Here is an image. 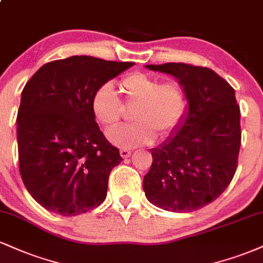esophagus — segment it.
I'll use <instances>...</instances> for the list:
<instances>
[{"instance_id":"34e87169","label":"esophagus","mask_w":263,"mask_h":263,"mask_svg":"<svg viewBox=\"0 0 263 263\" xmlns=\"http://www.w3.org/2000/svg\"><path fill=\"white\" fill-rule=\"evenodd\" d=\"M120 154H121L122 158H128L131 156V151L126 149V148H121V149H120Z\"/></svg>"}]
</instances>
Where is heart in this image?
Masks as SVG:
<instances>
[{
  "mask_svg": "<svg viewBox=\"0 0 263 263\" xmlns=\"http://www.w3.org/2000/svg\"><path fill=\"white\" fill-rule=\"evenodd\" d=\"M122 99L110 83H103L91 96L90 109L98 122L111 128L125 116V107L132 110L135 123L110 129L107 138L120 147L132 148L149 144L157 135L162 140L172 138L181 128L189 110V98L179 81L134 72L120 81Z\"/></svg>",
  "mask_w": 263,
  "mask_h": 263,
  "instance_id": "b5f03b06",
  "label": "heart"
}]
</instances>
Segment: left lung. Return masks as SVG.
Returning a JSON list of instances; mask_svg holds the SVG:
<instances>
[{"label": "left lung", "instance_id": "1", "mask_svg": "<svg viewBox=\"0 0 263 263\" xmlns=\"http://www.w3.org/2000/svg\"><path fill=\"white\" fill-rule=\"evenodd\" d=\"M145 67L178 78L189 98V114L175 137L152 149L145 197L165 211H197L217 200L235 175L241 144L235 91L208 67L183 62Z\"/></svg>", "mask_w": 263, "mask_h": 263}]
</instances>
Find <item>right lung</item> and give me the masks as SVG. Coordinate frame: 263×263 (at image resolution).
Masks as SVG:
<instances>
[{
  "label": "right lung",
  "mask_w": 263,
  "mask_h": 263,
  "mask_svg": "<svg viewBox=\"0 0 263 263\" xmlns=\"http://www.w3.org/2000/svg\"><path fill=\"white\" fill-rule=\"evenodd\" d=\"M134 65L71 56L45 63L27 82L17 116L20 173L44 208L71 217L105 200L122 158L100 131L90 100L99 85Z\"/></svg>",
  "instance_id": "obj_1"
}]
</instances>
